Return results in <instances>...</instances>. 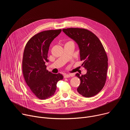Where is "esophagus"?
Masks as SVG:
<instances>
[{
    "label": "esophagus",
    "instance_id": "obj_1",
    "mask_svg": "<svg viewBox=\"0 0 130 130\" xmlns=\"http://www.w3.org/2000/svg\"><path fill=\"white\" fill-rule=\"evenodd\" d=\"M72 74H66V75H65L64 76V77L65 78H69L70 77H72Z\"/></svg>",
    "mask_w": 130,
    "mask_h": 130
}]
</instances>
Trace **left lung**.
<instances>
[{"instance_id":"obj_1","label":"left lung","mask_w":130,"mask_h":130,"mask_svg":"<svg viewBox=\"0 0 130 130\" xmlns=\"http://www.w3.org/2000/svg\"><path fill=\"white\" fill-rule=\"evenodd\" d=\"M62 31L77 44L80 60L84 61L82 65L87 70L81 76L76 73L81 81L78 92L87 98L95 96L104 87L106 79L108 59L102 43L95 34L85 29L70 28Z\"/></svg>"}]
</instances>
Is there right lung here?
<instances>
[{
  "mask_svg": "<svg viewBox=\"0 0 130 130\" xmlns=\"http://www.w3.org/2000/svg\"><path fill=\"white\" fill-rule=\"evenodd\" d=\"M62 30L44 31L34 35L27 42L24 52L23 72L25 80L33 94L40 99L53 96L58 82L63 79L61 73L54 74L46 69L48 52L52 41Z\"/></svg>",
  "mask_w": 130,
  "mask_h": 130,
  "instance_id": "add662e5",
  "label": "right lung"
}]
</instances>
